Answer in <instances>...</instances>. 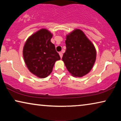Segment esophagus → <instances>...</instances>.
Returning a JSON list of instances; mask_svg holds the SVG:
<instances>
[{
    "label": "esophagus",
    "mask_w": 121,
    "mask_h": 121,
    "mask_svg": "<svg viewBox=\"0 0 121 121\" xmlns=\"http://www.w3.org/2000/svg\"><path fill=\"white\" fill-rule=\"evenodd\" d=\"M59 56H60V57L61 58H62V57H63V53H62V52H59Z\"/></svg>",
    "instance_id": "1"
}]
</instances>
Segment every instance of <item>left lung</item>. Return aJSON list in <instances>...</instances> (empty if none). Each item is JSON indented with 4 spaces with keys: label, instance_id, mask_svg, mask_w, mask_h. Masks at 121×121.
<instances>
[{
    "label": "left lung",
    "instance_id": "8db88e82",
    "mask_svg": "<svg viewBox=\"0 0 121 121\" xmlns=\"http://www.w3.org/2000/svg\"><path fill=\"white\" fill-rule=\"evenodd\" d=\"M66 51L62 60L71 75L82 77L88 74L95 64L96 51L93 43L80 29L66 35Z\"/></svg>",
    "mask_w": 121,
    "mask_h": 121
}]
</instances>
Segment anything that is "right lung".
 <instances>
[{
    "mask_svg": "<svg viewBox=\"0 0 121 121\" xmlns=\"http://www.w3.org/2000/svg\"><path fill=\"white\" fill-rule=\"evenodd\" d=\"M53 34L42 29L31 35L23 48V57L28 69L39 78L48 77L57 60L60 59L55 46L51 42Z\"/></svg>",
    "mask_w": 121,
    "mask_h": 121,
    "instance_id": "1",
    "label": "right lung"
}]
</instances>
